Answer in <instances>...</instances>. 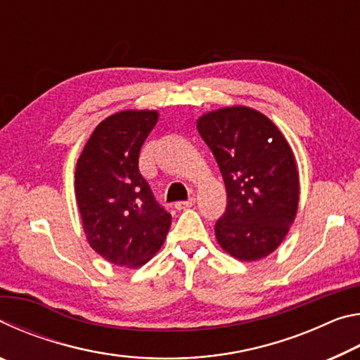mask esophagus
Instances as JSON below:
<instances>
[{
    "instance_id": "34e87169",
    "label": "esophagus",
    "mask_w": 360,
    "mask_h": 360,
    "mask_svg": "<svg viewBox=\"0 0 360 360\" xmlns=\"http://www.w3.org/2000/svg\"><path fill=\"white\" fill-rule=\"evenodd\" d=\"M195 203V198H188V200H186V202H176L174 203V208L178 210V211H181V210H187V208H191V206Z\"/></svg>"
}]
</instances>
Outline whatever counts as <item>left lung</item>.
Segmentation results:
<instances>
[{
  "mask_svg": "<svg viewBox=\"0 0 360 360\" xmlns=\"http://www.w3.org/2000/svg\"><path fill=\"white\" fill-rule=\"evenodd\" d=\"M197 129L227 188V210L214 227L217 243L243 262L266 257L285 238L298 208L290 146L266 115L246 106L205 114Z\"/></svg>",
  "mask_w": 360,
  "mask_h": 360,
  "instance_id": "1",
  "label": "left lung"
}]
</instances>
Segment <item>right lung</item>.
<instances>
[{
	"mask_svg": "<svg viewBox=\"0 0 360 360\" xmlns=\"http://www.w3.org/2000/svg\"><path fill=\"white\" fill-rule=\"evenodd\" d=\"M157 111H120L98 124L77 160L76 202L89 245L119 266H141L162 248L172 214L157 203L138 158Z\"/></svg>",
	"mask_w": 360,
	"mask_h": 360,
	"instance_id": "obj_1",
	"label": "right lung"
}]
</instances>
